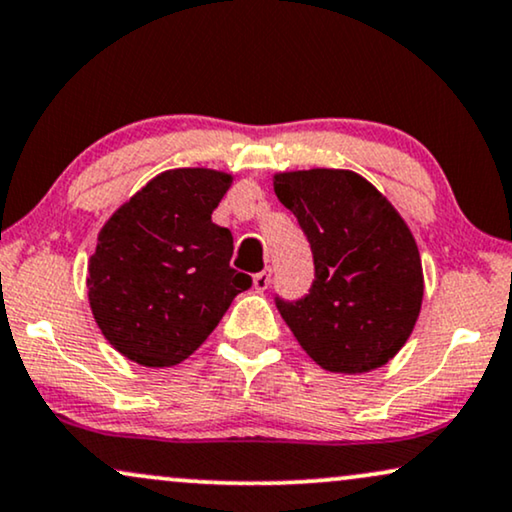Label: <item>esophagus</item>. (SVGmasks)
I'll list each match as a JSON object with an SVG mask.
<instances>
[{
    "mask_svg": "<svg viewBox=\"0 0 512 512\" xmlns=\"http://www.w3.org/2000/svg\"><path fill=\"white\" fill-rule=\"evenodd\" d=\"M271 283V269H264L260 274H255V290H267Z\"/></svg>",
    "mask_w": 512,
    "mask_h": 512,
    "instance_id": "esophagus-1",
    "label": "esophagus"
}]
</instances>
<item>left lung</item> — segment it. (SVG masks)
<instances>
[{"mask_svg":"<svg viewBox=\"0 0 512 512\" xmlns=\"http://www.w3.org/2000/svg\"><path fill=\"white\" fill-rule=\"evenodd\" d=\"M297 217L314 281L297 300L274 297L304 352L331 373H366L404 347L423 302L418 245L399 212L349 170L276 174Z\"/></svg>","mask_w":512,"mask_h":512,"instance_id":"1","label":"left lung"}]
</instances>
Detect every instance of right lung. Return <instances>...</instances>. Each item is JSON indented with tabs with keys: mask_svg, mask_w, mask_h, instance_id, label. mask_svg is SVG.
Returning a JSON list of instances; mask_svg holds the SVG:
<instances>
[{
	"mask_svg": "<svg viewBox=\"0 0 512 512\" xmlns=\"http://www.w3.org/2000/svg\"><path fill=\"white\" fill-rule=\"evenodd\" d=\"M231 177L205 167L158 174L108 219L89 262V304L106 340L148 368L203 345L252 278L231 267L234 236L212 222Z\"/></svg>",
	"mask_w": 512,
	"mask_h": 512,
	"instance_id": "1",
	"label": "right lung"
}]
</instances>
